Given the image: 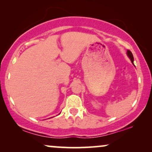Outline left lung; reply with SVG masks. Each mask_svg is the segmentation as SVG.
I'll list each match as a JSON object with an SVG mask.
<instances>
[{
	"label": "left lung",
	"instance_id": "obj_1",
	"mask_svg": "<svg viewBox=\"0 0 152 152\" xmlns=\"http://www.w3.org/2000/svg\"><path fill=\"white\" fill-rule=\"evenodd\" d=\"M127 55H128V57L130 58L131 61H132V63L134 64V56H133L132 52H131L130 50H127Z\"/></svg>",
	"mask_w": 152,
	"mask_h": 152
}]
</instances>
